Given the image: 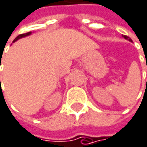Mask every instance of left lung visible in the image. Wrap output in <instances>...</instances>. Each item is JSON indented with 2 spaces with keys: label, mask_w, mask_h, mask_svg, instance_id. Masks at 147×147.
I'll return each instance as SVG.
<instances>
[{
  "label": "left lung",
  "mask_w": 147,
  "mask_h": 147,
  "mask_svg": "<svg viewBox=\"0 0 147 147\" xmlns=\"http://www.w3.org/2000/svg\"><path fill=\"white\" fill-rule=\"evenodd\" d=\"M123 37H124V38H125V40H129V41H133V40H132V39H131L130 37H128V36H126V35H124Z\"/></svg>",
  "instance_id": "1"
}]
</instances>
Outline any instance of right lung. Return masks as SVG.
<instances>
[{
    "instance_id": "obj_1",
    "label": "right lung",
    "mask_w": 147,
    "mask_h": 147,
    "mask_svg": "<svg viewBox=\"0 0 147 147\" xmlns=\"http://www.w3.org/2000/svg\"><path fill=\"white\" fill-rule=\"evenodd\" d=\"M29 34H31V32H28V33H26V34H20V35H18V36L13 40V42L16 41L17 40H19V39H21V38H22V37H25V36H28V35H29Z\"/></svg>"
}]
</instances>
